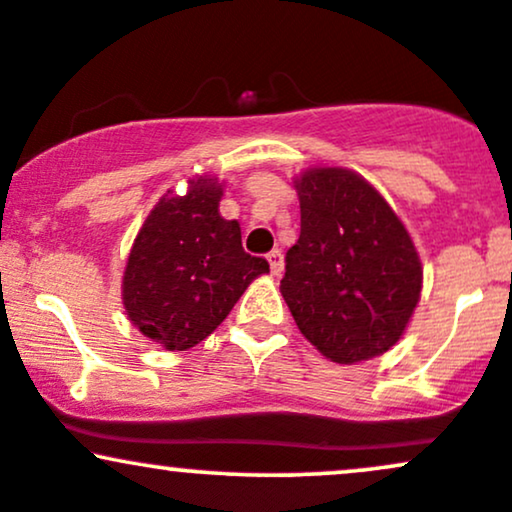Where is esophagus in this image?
Segmentation results:
<instances>
[{
    "label": "esophagus",
    "mask_w": 512,
    "mask_h": 512,
    "mask_svg": "<svg viewBox=\"0 0 512 512\" xmlns=\"http://www.w3.org/2000/svg\"><path fill=\"white\" fill-rule=\"evenodd\" d=\"M267 260H269V269H272V274L281 276V272H284V255H281V250L276 248V250L269 252Z\"/></svg>",
    "instance_id": "obj_1"
}]
</instances>
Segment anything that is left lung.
Returning a JSON list of instances; mask_svg holds the SVG:
<instances>
[{
	"label": "left lung",
	"instance_id": "obj_1",
	"mask_svg": "<svg viewBox=\"0 0 512 512\" xmlns=\"http://www.w3.org/2000/svg\"><path fill=\"white\" fill-rule=\"evenodd\" d=\"M301 236L286 252L281 296L298 330L334 363L395 346L421 298L419 252L385 197L346 168L293 180Z\"/></svg>",
	"mask_w": 512,
	"mask_h": 512
}]
</instances>
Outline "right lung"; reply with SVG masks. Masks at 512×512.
<instances>
[{"label": "right lung", "mask_w": 512, "mask_h": 512, "mask_svg": "<svg viewBox=\"0 0 512 512\" xmlns=\"http://www.w3.org/2000/svg\"><path fill=\"white\" fill-rule=\"evenodd\" d=\"M223 185L209 175L168 192L146 216L129 250L122 303L132 325L168 351L204 342L226 320L252 279L269 272L264 257L240 243V223L219 214Z\"/></svg>", "instance_id": "right-lung-1"}]
</instances>
